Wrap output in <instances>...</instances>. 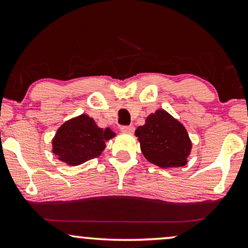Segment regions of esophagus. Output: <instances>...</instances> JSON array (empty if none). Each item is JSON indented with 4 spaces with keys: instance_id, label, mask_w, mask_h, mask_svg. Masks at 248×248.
<instances>
[{
    "instance_id": "esophagus-1",
    "label": "esophagus",
    "mask_w": 248,
    "mask_h": 248,
    "mask_svg": "<svg viewBox=\"0 0 248 248\" xmlns=\"http://www.w3.org/2000/svg\"><path fill=\"white\" fill-rule=\"evenodd\" d=\"M120 130L124 134H131V133H134V127L133 126H121Z\"/></svg>"
}]
</instances>
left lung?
I'll return each instance as SVG.
<instances>
[{"instance_id": "obj_1", "label": "left lung", "mask_w": 248, "mask_h": 248, "mask_svg": "<svg viewBox=\"0 0 248 248\" xmlns=\"http://www.w3.org/2000/svg\"><path fill=\"white\" fill-rule=\"evenodd\" d=\"M135 135L139 137L144 156L155 166L170 168L186 164L191 151L189 135L183 124L164 109L150 114Z\"/></svg>"}]
</instances>
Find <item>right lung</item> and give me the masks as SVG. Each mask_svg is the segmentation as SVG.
Instances as JSON below:
<instances>
[{
    "label": "right lung",
    "mask_w": 248,
    "mask_h": 248,
    "mask_svg": "<svg viewBox=\"0 0 248 248\" xmlns=\"http://www.w3.org/2000/svg\"><path fill=\"white\" fill-rule=\"evenodd\" d=\"M109 128H99L87 114L71 119L57 130L52 140V152L59 160L78 166L97 158L105 149V140L114 137Z\"/></svg>",
    "instance_id": "right-lung-1"
}]
</instances>
